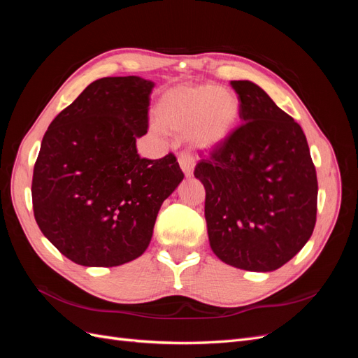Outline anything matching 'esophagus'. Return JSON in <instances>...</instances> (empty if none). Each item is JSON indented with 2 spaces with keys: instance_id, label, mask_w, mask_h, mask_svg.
I'll return each instance as SVG.
<instances>
[{
  "instance_id": "1",
  "label": "esophagus",
  "mask_w": 358,
  "mask_h": 358,
  "mask_svg": "<svg viewBox=\"0 0 358 358\" xmlns=\"http://www.w3.org/2000/svg\"><path fill=\"white\" fill-rule=\"evenodd\" d=\"M179 166L182 169V171L185 173L187 178H191L192 173H194V167H196V162H194L191 155L187 154H180L179 155Z\"/></svg>"
}]
</instances>
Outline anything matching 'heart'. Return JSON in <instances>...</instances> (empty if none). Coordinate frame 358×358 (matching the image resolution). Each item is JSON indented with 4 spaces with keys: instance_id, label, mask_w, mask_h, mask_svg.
<instances>
[{
    "instance_id": "obj_1",
    "label": "heart",
    "mask_w": 358,
    "mask_h": 358,
    "mask_svg": "<svg viewBox=\"0 0 358 358\" xmlns=\"http://www.w3.org/2000/svg\"><path fill=\"white\" fill-rule=\"evenodd\" d=\"M241 115L239 96L215 85H182L171 88L157 104L159 127L187 134L192 149L213 152L230 138Z\"/></svg>"
}]
</instances>
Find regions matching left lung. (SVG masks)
Instances as JSON below:
<instances>
[{
    "instance_id": "8db88e82",
    "label": "left lung",
    "mask_w": 358,
    "mask_h": 358,
    "mask_svg": "<svg viewBox=\"0 0 358 358\" xmlns=\"http://www.w3.org/2000/svg\"><path fill=\"white\" fill-rule=\"evenodd\" d=\"M242 125L200 161L213 254L225 264L272 272L312 236L318 182L301 127L251 80H231Z\"/></svg>"
}]
</instances>
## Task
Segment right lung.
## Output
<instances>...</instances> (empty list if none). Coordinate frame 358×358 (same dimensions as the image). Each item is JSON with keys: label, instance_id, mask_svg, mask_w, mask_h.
I'll list each match as a JSON object with an SVG mask.
<instances>
[{"label": "right lung", "instance_id": "1", "mask_svg": "<svg viewBox=\"0 0 358 358\" xmlns=\"http://www.w3.org/2000/svg\"><path fill=\"white\" fill-rule=\"evenodd\" d=\"M154 86L138 76L95 80L41 140L31 187L34 216L76 264L113 267L138 258L162 201L183 179L175 155L137 154Z\"/></svg>", "mask_w": 358, "mask_h": 358}]
</instances>
